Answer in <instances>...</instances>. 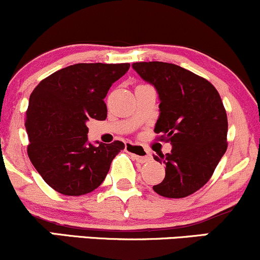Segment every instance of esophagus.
Segmentation results:
<instances>
[{"instance_id": "obj_1", "label": "esophagus", "mask_w": 260, "mask_h": 260, "mask_svg": "<svg viewBox=\"0 0 260 260\" xmlns=\"http://www.w3.org/2000/svg\"><path fill=\"white\" fill-rule=\"evenodd\" d=\"M125 150H126V152L130 153L136 161L141 163H145L151 159L150 151L146 150L145 147H142V146L140 145L133 144V142H127V144L125 145Z\"/></svg>"}]
</instances>
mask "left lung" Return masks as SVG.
I'll return each instance as SVG.
<instances>
[{
	"mask_svg": "<svg viewBox=\"0 0 260 260\" xmlns=\"http://www.w3.org/2000/svg\"><path fill=\"white\" fill-rule=\"evenodd\" d=\"M133 69L152 84L159 99L154 131L172 145L153 156L166 166V177L153 185L166 198H185L205 185L227 150V115L220 94L205 78L174 65L150 61Z\"/></svg>",
	"mask_w": 260,
	"mask_h": 260,
	"instance_id": "obj_1",
	"label": "left lung"
}]
</instances>
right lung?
I'll use <instances>...</instances> for the list:
<instances>
[{"label": "right lung", "instance_id": "right-lung-1", "mask_svg": "<svg viewBox=\"0 0 260 260\" xmlns=\"http://www.w3.org/2000/svg\"><path fill=\"white\" fill-rule=\"evenodd\" d=\"M129 63H76L43 80L29 98L28 156L43 179L63 195L91 193L106 179L121 141H88L89 119L106 120L104 98Z\"/></svg>", "mask_w": 260, "mask_h": 260}]
</instances>
